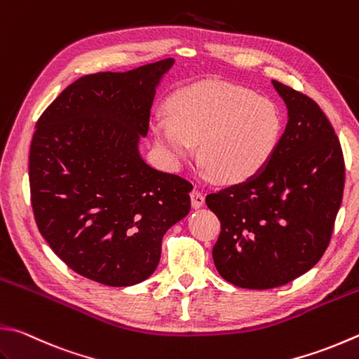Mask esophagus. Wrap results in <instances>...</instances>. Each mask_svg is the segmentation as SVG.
<instances>
[{"label": "esophagus", "instance_id": "esophagus-1", "mask_svg": "<svg viewBox=\"0 0 359 359\" xmlns=\"http://www.w3.org/2000/svg\"><path fill=\"white\" fill-rule=\"evenodd\" d=\"M191 200H192V206L195 209H198L205 205V194H203L198 187H194L191 192Z\"/></svg>", "mask_w": 359, "mask_h": 359}]
</instances>
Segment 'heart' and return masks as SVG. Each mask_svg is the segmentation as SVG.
I'll use <instances>...</instances> for the list:
<instances>
[{"label": "heart", "instance_id": "b5f03b06", "mask_svg": "<svg viewBox=\"0 0 359 359\" xmlns=\"http://www.w3.org/2000/svg\"><path fill=\"white\" fill-rule=\"evenodd\" d=\"M278 107L252 90L228 83H201L180 90L170 111L158 112L151 133L173 167L195 154L223 184H241L261 173L278 147Z\"/></svg>", "mask_w": 359, "mask_h": 359}]
</instances>
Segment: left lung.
<instances>
[{"label": "left lung", "mask_w": 359, "mask_h": 359, "mask_svg": "<svg viewBox=\"0 0 359 359\" xmlns=\"http://www.w3.org/2000/svg\"><path fill=\"white\" fill-rule=\"evenodd\" d=\"M287 125L272 159L241 184L209 194L220 220L212 248L223 280L245 289L287 285L325 253L341 208L346 167L339 139L314 100L272 81Z\"/></svg>", "instance_id": "8db88e82"}]
</instances>
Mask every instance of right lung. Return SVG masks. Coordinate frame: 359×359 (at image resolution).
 Returning a JSON list of instances; mask_svg holds the SVG:
<instances>
[{"label": "right lung", "mask_w": 359, "mask_h": 359, "mask_svg": "<svg viewBox=\"0 0 359 359\" xmlns=\"http://www.w3.org/2000/svg\"><path fill=\"white\" fill-rule=\"evenodd\" d=\"M172 57L74 81L46 107L29 150L31 205L51 250L106 286L147 280L168 228L191 211L192 184L140 158Z\"/></svg>", "instance_id": "right-lung-1"}]
</instances>
